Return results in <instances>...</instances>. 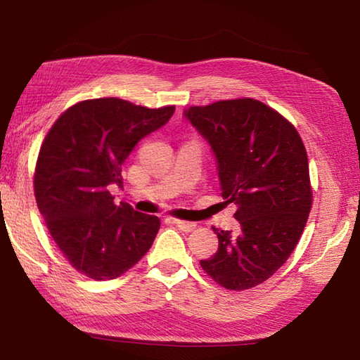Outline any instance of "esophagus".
<instances>
[{
  "mask_svg": "<svg viewBox=\"0 0 360 360\" xmlns=\"http://www.w3.org/2000/svg\"><path fill=\"white\" fill-rule=\"evenodd\" d=\"M176 227H179L182 231H186V233H188V231H193L195 227H197V224L193 222H186V221H179V219H169Z\"/></svg>",
  "mask_w": 360,
  "mask_h": 360,
  "instance_id": "34e87169",
  "label": "esophagus"
}]
</instances>
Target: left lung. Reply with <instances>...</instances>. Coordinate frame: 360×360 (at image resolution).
I'll use <instances>...</instances> for the list:
<instances>
[{
  "mask_svg": "<svg viewBox=\"0 0 360 360\" xmlns=\"http://www.w3.org/2000/svg\"><path fill=\"white\" fill-rule=\"evenodd\" d=\"M211 146L222 197L240 230H214L219 249L200 260L217 284L245 290L266 281L300 240L311 210L307 150L295 127L252 98L184 109Z\"/></svg>",
  "mask_w": 360,
  "mask_h": 360,
  "instance_id": "left-lung-1",
  "label": "left lung"
}]
</instances>
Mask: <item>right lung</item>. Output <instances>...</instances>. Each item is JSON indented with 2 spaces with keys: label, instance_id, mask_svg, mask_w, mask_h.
I'll return each mask as SVG.
<instances>
[{
  "label": "right lung",
  "instance_id": "1",
  "mask_svg": "<svg viewBox=\"0 0 360 360\" xmlns=\"http://www.w3.org/2000/svg\"><path fill=\"white\" fill-rule=\"evenodd\" d=\"M173 112L174 106L85 100L66 109L46 135L34 172L36 203L65 259L82 275L119 278L150 249L160 219L114 205L109 187L122 186V163Z\"/></svg>",
  "mask_w": 360,
  "mask_h": 360
}]
</instances>
